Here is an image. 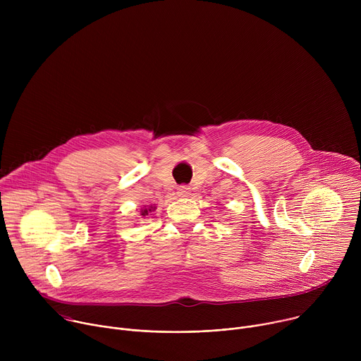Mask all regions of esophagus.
Segmentation results:
<instances>
[{
  "label": "esophagus",
  "instance_id": "obj_1",
  "mask_svg": "<svg viewBox=\"0 0 361 361\" xmlns=\"http://www.w3.org/2000/svg\"><path fill=\"white\" fill-rule=\"evenodd\" d=\"M190 187L188 185H180L178 188H177V194H178V197H188L190 195Z\"/></svg>",
  "mask_w": 361,
  "mask_h": 361
}]
</instances>
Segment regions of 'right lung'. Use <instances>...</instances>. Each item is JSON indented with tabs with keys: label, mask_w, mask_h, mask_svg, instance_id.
Masks as SVG:
<instances>
[{
	"label": "right lung",
	"mask_w": 361,
	"mask_h": 361,
	"mask_svg": "<svg viewBox=\"0 0 361 361\" xmlns=\"http://www.w3.org/2000/svg\"><path fill=\"white\" fill-rule=\"evenodd\" d=\"M151 209H152V207H149L148 210H147V209H145V210H142V212H141V213H142V216H148V213H151V212H152Z\"/></svg>",
	"instance_id": "obj_1"
}]
</instances>
